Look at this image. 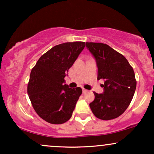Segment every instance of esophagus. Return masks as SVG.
I'll use <instances>...</instances> for the list:
<instances>
[{
    "label": "esophagus",
    "mask_w": 154,
    "mask_h": 154,
    "mask_svg": "<svg viewBox=\"0 0 154 154\" xmlns=\"http://www.w3.org/2000/svg\"><path fill=\"white\" fill-rule=\"evenodd\" d=\"M82 93H87V92H88V90L85 89L84 88H82Z\"/></svg>",
    "instance_id": "1"
}]
</instances>
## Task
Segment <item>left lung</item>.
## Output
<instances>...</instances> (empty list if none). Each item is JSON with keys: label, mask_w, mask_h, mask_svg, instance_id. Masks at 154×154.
Returning <instances> with one entry per match:
<instances>
[{"label": "left lung", "mask_w": 154, "mask_h": 154, "mask_svg": "<svg viewBox=\"0 0 154 154\" xmlns=\"http://www.w3.org/2000/svg\"><path fill=\"white\" fill-rule=\"evenodd\" d=\"M98 66V79H103L101 94L93 92L95 99L90 103L97 118L110 120L117 118L128 109L136 89L135 72L122 54L109 45L86 43Z\"/></svg>", "instance_id": "left-lung-1"}]
</instances>
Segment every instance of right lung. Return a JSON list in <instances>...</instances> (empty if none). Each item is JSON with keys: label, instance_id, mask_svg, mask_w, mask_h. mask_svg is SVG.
Returning a JSON list of instances; mask_svg holds the SVG:
<instances>
[{"label": "right lung", "instance_id": "obj_1", "mask_svg": "<svg viewBox=\"0 0 154 154\" xmlns=\"http://www.w3.org/2000/svg\"><path fill=\"white\" fill-rule=\"evenodd\" d=\"M85 46L79 41L56 45L32 69L27 93L35 112L47 122L60 125L71 118L82 91L63 84L64 77Z\"/></svg>", "mask_w": 154, "mask_h": 154}]
</instances>
